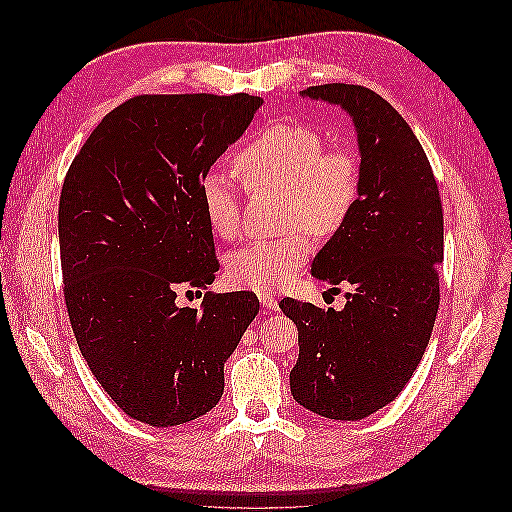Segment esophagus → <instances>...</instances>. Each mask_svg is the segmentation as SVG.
<instances>
[{"label":"esophagus","instance_id":"esophagus-1","mask_svg":"<svg viewBox=\"0 0 512 512\" xmlns=\"http://www.w3.org/2000/svg\"><path fill=\"white\" fill-rule=\"evenodd\" d=\"M258 299H260V305L265 307V309H277V307H280V305H277L275 294H271V292H258Z\"/></svg>","mask_w":512,"mask_h":512}]
</instances>
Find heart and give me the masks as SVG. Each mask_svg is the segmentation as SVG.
I'll list each match as a JSON object with an SVG mask.
<instances>
[{"label": "heart", "instance_id": "obj_1", "mask_svg": "<svg viewBox=\"0 0 512 512\" xmlns=\"http://www.w3.org/2000/svg\"><path fill=\"white\" fill-rule=\"evenodd\" d=\"M235 166L250 190H282V237L256 241L232 252L228 280L239 288L269 292L294 280L312 256V232L320 239L344 230L359 207L363 173L356 153L327 145L324 134L305 123H273L247 143ZM200 205L218 237L241 232V190L228 175L209 170L200 179Z\"/></svg>", "mask_w": 512, "mask_h": 512}]
</instances>
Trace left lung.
<instances>
[{
    "label": "left lung",
    "instance_id": "left-lung-1",
    "mask_svg": "<svg viewBox=\"0 0 512 512\" xmlns=\"http://www.w3.org/2000/svg\"><path fill=\"white\" fill-rule=\"evenodd\" d=\"M303 96L352 115L363 192L312 267L333 290L348 288L346 307L322 312L314 303L280 301L299 329L290 393L324 418L361 421L401 393L429 344L440 307L442 200L418 138L376 91L329 83Z\"/></svg>",
    "mask_w": 512,
    "mask_h": 512
}]
</instances>
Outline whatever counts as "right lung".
<instances>
[{"label": "right lung", "instance_id": "right-lung-1", "mask_svg": "<svg viewBox=\"0 0 512 512\" xmlns=\"http://www.w3.org/2000/svg\"><path fill=\"white\" fill-rule=\"evenodd\" d=\"M250 94H141L113 108L72 160L59 196L64 299L76 344L115 404L151 427L218 406L224 363L256 294L181 290L215 280L200 179L250 126Z\"/></svg>", "mask_w": 512, "mask_h": 512}]
</instances>
